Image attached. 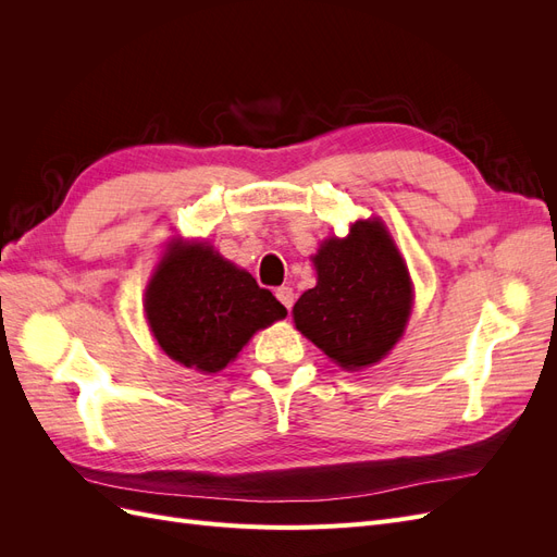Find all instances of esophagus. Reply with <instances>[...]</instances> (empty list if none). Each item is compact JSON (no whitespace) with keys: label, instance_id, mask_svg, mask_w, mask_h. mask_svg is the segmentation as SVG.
<instances>
[{"label":"esophagus","instance_id":"34e87169","mask_svg":"<svg viewBox=\"0 0 557 557\" xmlns=\"http://www.w3.org/2000/svg\"><path fill=\"white\" fill-rule=\"evenodd\" d=\"M276 297H278V301H281L285 309H288V311L293 309L295 293H293V288H288V285H281V288H276Z\"/></svg>","mask_w":557,"mask_h":557}]
</instances>
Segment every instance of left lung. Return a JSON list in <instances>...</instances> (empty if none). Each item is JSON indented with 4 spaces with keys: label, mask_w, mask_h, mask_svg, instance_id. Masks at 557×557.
<instances>
[{
    "label": "left lung",
    "mask_w": 557,
    "mask_h": 557,
    "mask_svg": "<svg viewBox=\"0 0 557 557\" xmlns=\"http://www.w3.org/2000/svg\"><path fill=\"white\" fill-rule=\"evenodd\" d=\"M318 283L293 309L297 330L344 369L379 362L411 313V278L381 221H358L313 258Z\"/></svg>",
    "instance_id": "1"
}]
</instances>
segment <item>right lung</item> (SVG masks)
<instances>
[{
  "instance_id": "obj_1",
  "label": "right lung",
  "mask_w": 557,
  "mask_h": 557,
  "mask_svg": "<svg viewBox=\"0 0 557 557\" xmlns=\"http://www.w3.org/2000/svg\"><path fill=\"white\" fill-rule=\"evenodd\" d=\"M285 307L207 244H174L146 290V318L172 360L205 374L221 372L258 330Z\"/></svg>"
}]
</instances>
